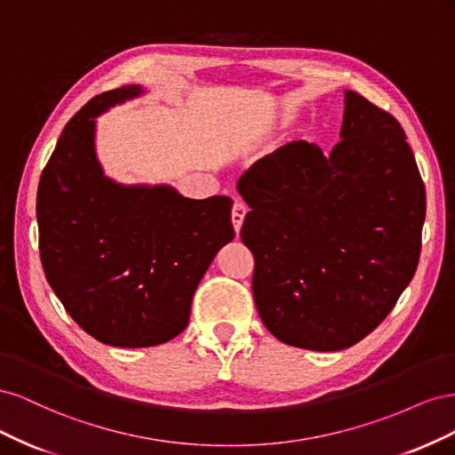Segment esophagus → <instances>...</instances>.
I'll list each match as a JSON object with an SVG mask.
<instances>
[{
	"mask_svg": "<svg viewBox=\"0 0 455 455\" xmlns=\"http://www.w3.org/2000/svg\"><path fill=\"white\" fill-rule=\"evenodd\" d=\"M246 204L243 201H235L233 203V209H231V222H233V228H235V231L239 233L241 231V226H243V220L246 216Z\"/></svg>",
	"mask_w": 455,
	"mask_h": 455,
	"instance_id": "obj_1",
	"label": "esophagus"
}]
</instances>
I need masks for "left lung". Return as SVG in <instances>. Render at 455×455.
I'll return each mask as SVG.
<instances>
[{"label": "left lung", "instance_id": "8db88e82", "mask_svg": "<svg viewBox=\"0 0 455 455\" xmlns=\"http://www.w3.org/2000/svg\"><path fill=\"white\" fill-rule=\"evenodd\" d=\"M330 154L294 140L237 182L251 206L241 239L254 254L261 323L286 346L339 351L395 307L421 252L425 186L391 114L346 91Z\"/></svg>", "mask_w": 455, "mask_h": 455}]
</instances>
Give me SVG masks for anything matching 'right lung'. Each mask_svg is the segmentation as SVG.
I'll list each match as a JSON object with an SVG mask.
<instances>
[{
  "instance_id": "obj_1",
  "label": "right lung",
  "mask_w": 455,
  "mask_h": 455,
  "mask_svg": "<svg viewBox=\"0 0 455 455\" xmlns=\"http://www.w3.org/2000/svg\"><path fill=\"white\" fill-rule=\"evenodd\" d=\"M140 85L94 96L68 121L37 186L39 256L68 315L106 346L151 347L188 326L191 299L224 244L233 201L172 186H123L96 157V117Z\"/></svg>"
}]
</instances>
